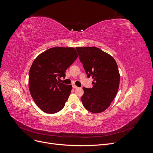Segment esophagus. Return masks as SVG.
<instances>
[{
  "label": "esophagus",
  "instance_id": "esophagus-1",
  "mask_svg": "<svg viewBox=\"0 0 153 153\" xmlns=\"http://www.w3.org/2000/svg\"><path fill=\"white\" fill-rule=\"evenodd\" d=\"M73 89H77V88H78V87L76 85H73Z\"/></svg>",
  "mask_w": 153,
  "mask_h": 153
}]
</instances>
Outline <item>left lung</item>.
Here are the masks:
<instances>
[{
  "instance_id": "left-lung-1",
  "label": "left lung",
  "mask_w": 153,
  "mask_h": 153,
  "mask_svg": "<svg viewBox=\"0 0 153 153\" xmlns=\"http://www.w3.org/2000/svg\"><path fill=\"white\" fill-rule=\"evenodd\" d=\"M76 50L87 76L94 80L92 88L83 87L82 104L92 113L102 112L117 93L120 82L117 64L110 55L97 47H76Z\"/></svg>"
}]
</instances>
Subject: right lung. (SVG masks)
Masks as SVG:
<instances>
[{"instance_id": "1", "label": "right lung", "mask_w": 153, "mask_h": 153, "mask_svg": "<svg viewBox=\"0 0 153 153\" xmlns=\"http://www.w3.org/2000/svg\"><path fill=\"white\" fill-rule=\"evenodd\" d=\"M72 47H53L40 53L32 63L29 76L30 93L36 105L47 114H55L63 108L72 85L57 81L65 76L66 69L77 59Z\"/></svg>"}]
</instances>
